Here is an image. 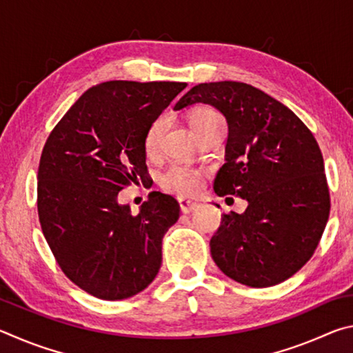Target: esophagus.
I'll use <instances>...</instances> for the list:
<instances>
[{"label":"esophagus","mask_w":353,"mask_h":353,"mask_svg":"<svg viewBox=\"0 0 353 353\" xmlns=\"http://www.w3.org/2000/svg\"><path fill=\"white\" fill-rule=\"evenodd\" d=\"M179 207H181V212L182 213H191V212H194L199 205L196 204V202L182 199V201H179Z\"/></svg>","instance_id":"obj_1"}]
</instances>
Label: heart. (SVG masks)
<instances>
[{
    "label": "heart",
    "instance_id": "b5f03b06",
    "mask_svg": "<svg viewBox=\"0 0 353 353\" xmlns=\"http://www.w3.org/2000/svg\"><path fill=\"white\" fill-rule=\"evenodd\" d=\"M221 119H223V117L213 109H208V107H199V109L190 113V124L196 135H201L208 126H212V124L216 121H221ZM165 126L166 118L160 117L157 119H154L151 126L148 128L145 135V151L148 155H154L159 151ZM199 181V171L188 168V166L172 165L163 172V176L160 177V185H162L166 191H171V193H176L179 196H191L198 191Z\"/></svg>",
    "mask_w": 353,
    "mask_h": 353
}]
</instances>
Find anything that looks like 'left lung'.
Instances as JSON below:
<instances>
[{
	"label": "left lung",
	"mask_w": 353,
	"mask_h": 353,
	"mask_svg": "<svg viewBox=\"0 0 353 353\" xmlns=\"http://www.w3.org/2000/svg\"><path fill=\"white\" fill-rule=\"evenodd\" d=\"M198 103L218 109L229 126L214 193L248 201L244 213L221 219L213 261L252 288L283 282L312 259L330 213L318 141L294 112L249 83H199L174 110Z\"/></svg>",
	"instance_id": "1"
}]
</instances>
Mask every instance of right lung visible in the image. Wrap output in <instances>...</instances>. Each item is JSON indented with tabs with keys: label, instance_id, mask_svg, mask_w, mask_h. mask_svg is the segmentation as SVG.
<instances>
[{
	"label": "right lung",
	"instance_id": "1",
	"mask_svg": "<svg viewBox=\"0 0 353 353\" xmlns=\"http://www.w3.org/2000/svg\"><path fill=\"white\" fill-rule=\"evenodd\" d=\"M185 82L109 81L70 107L39 165L41 230L71 282L103 301L139 294L162 265V240L177 201L152 191L139 214L118 193L148 172L145 135Z\"/></svg>",
	"mask_w": 353,
	"mask_h": 353
}]
</instances>
